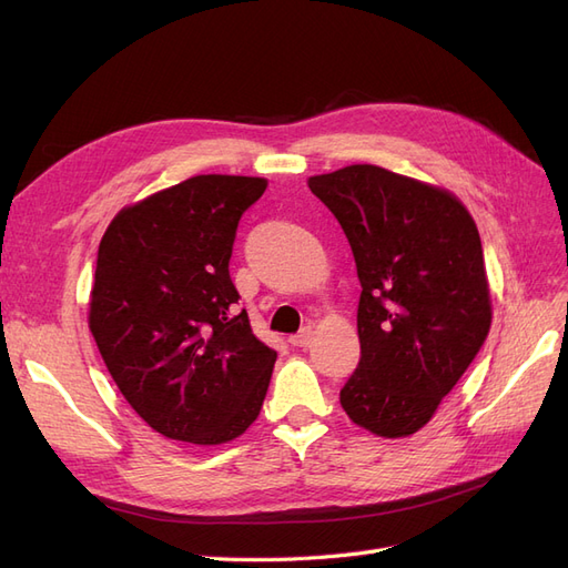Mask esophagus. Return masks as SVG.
<instances>
[{"label":"esophagus","mask_w":568,"mask_h":568,"mask_svg":"<svg viewBox=\"0 0 568 568\" xmlns=\"http://www.w3.org/2000/svg\"><path fill=\"white\" fill-rule=\"evenodd\" d=\"M288 341L298 348H307V346H311V341H313V329H311V326H303V329L296 336H291Z\"/></svg>","instance_id":"esophagus-1"}]
</instances>
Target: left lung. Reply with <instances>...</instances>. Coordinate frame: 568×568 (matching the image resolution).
I'll list each match as a JSON object with an SVG mask.
<instances>
[{
    "label": "left lung",
    "instance_id": "8db88e82",
    "mask_svg": "<svg viewBox=\"0 0 568 568\" xmlns=\"http://www.w3.org/2000/svg\"><path fill=\"white\" fill-rule=\"evenodd\" d=\"M307 186L346 232L363 286V355L341 407L374 436L417 434L493 322L476 222L448 189L379 165H346Z\"/></svg>",
    "mask_w": 568,
    "mask_h": 568
}]
</instances>
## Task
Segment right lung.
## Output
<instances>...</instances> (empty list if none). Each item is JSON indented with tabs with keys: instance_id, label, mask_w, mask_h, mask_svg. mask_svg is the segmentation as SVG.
<instances>
[{
	"instance_id": "obj_1",
	"label": "right lung",
	"mask_w": 568,
	"mask_h": 568,
	"mask_svg": "<svg viewBox=\"0 0 568 568\" xmlns=\"http://www.w3.org/2000/svg\"><path fill=\"white\" fill-rule=\"evenodd\" d=\"M265 178L196 175L111 220L90 291V332L153 432L192 445L242 436L261 415L277 351L236 313V225Z\"/></svg>"
}]
</instances>
